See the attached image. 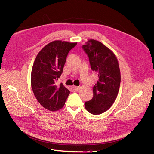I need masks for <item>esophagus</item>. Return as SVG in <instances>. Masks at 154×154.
Here are the masks:
<instances>
[{"label":"esophagus","mask_w":154,"mask_h":154,"mask_svg":"<svg viewBox=\"0 0 154 154\" xmlns=\"http://www.w3.org/2000/svg\"><path fill=\"white\" fill-rule=\"evenodd\" d=\"M73 88H74V89L75 90V91H78L79 89V88H80L79 86H74Z\"/></svg>","instance_id":"esophagus-1"}]
</instances>
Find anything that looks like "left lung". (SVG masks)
I'll use <instances>...</instances> for the list:
<instances>
[{"instance_id": "1", "label": "left lung", "mask_w": 154, "mask_h": 154, "mask_svg": "<svg viewBox=\"0 0 154 154\" xmlns=\"http://www.w3.org/2000/svg\"><path fill=\"white\" fill-rule=\"evenodd\" d=\"M83 48L89 58L92 70L99 77L93 88V98L85 106L90 113L100 115L111 107L118 96L121 83L118 60L115 53L98 41L89 39Z\"/></svg>"}]
</instances>
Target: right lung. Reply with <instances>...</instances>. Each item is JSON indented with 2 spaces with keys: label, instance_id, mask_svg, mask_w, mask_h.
<instances>
[{
  "label": "right lung",
  "instance_id": "right-lung-1",
  "mask_svg": "<svg viewBox=\"0 0 154 154\" xmlns=\"http://www.w3.org/2000/svg\"><path fill=\"white\" fill-rule=\"evenodd\" d=\"M77 42L56 40L44 47L37 54L31 72V86L35 97L45 109L57 111L62 109L70 93L56 81L61 75L69 51Z\"/></svg>",
  "mask_w": 154,
  "mask_h": 154
}]
</instances>
